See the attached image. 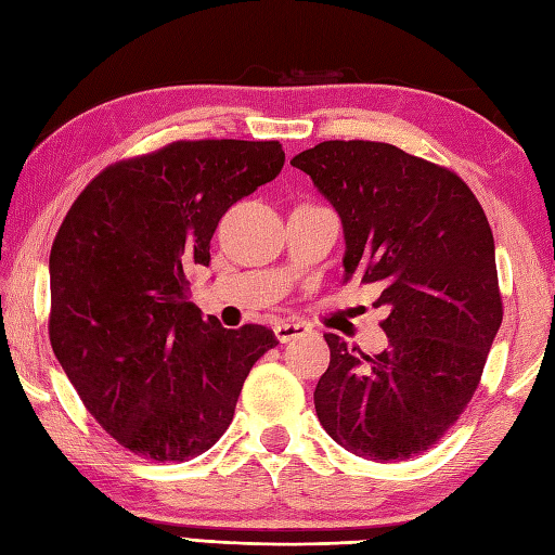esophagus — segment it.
I'll return each mask as SVG.
<instances>
[{"label": "esophagus", "instance_id": "34e87169", "mask_svg": "<svg viewBox=\"0 0 555 555\" xmlns=\"http://www.w3.org/2000/svg\"><path fill=\"white\" fill-rule=\"evenodd\" d=\"M312 334V326L305 324V322H279L274 326V336L279 344H291V340H296L300 336H308Z\"/></svg>", "mask_w": 555, "mask_h": 555}]
</instances>
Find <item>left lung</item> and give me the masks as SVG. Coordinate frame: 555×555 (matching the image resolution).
<instances>
[{"label": "left lung", "instance_id": "left-lung-1", "mask_svg": "<svg viewBox=\"0 0 555 555\" xmlns=\"http://www.w3.org/2000/svg\"><path fill=\"white\" fill-rule=\"evenodd\" d=\"M291 164L344 223V284H376L388 310L379 356L324 336L317 417L360 457L420 455L463 415L503 320L485 209L453 171L388 143L326 140Z\"/></svg>", "mask_w": 555, "mask_h": 555}]
</instances>
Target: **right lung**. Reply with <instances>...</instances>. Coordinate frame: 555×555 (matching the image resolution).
<instances>
[{"label":"right lung","instance_id":"right-lung-1","mask_svg":"<svg viewBox=\"0 0 555 555\" xmlns=\"http://www.w3.org/2000/svg\"><path fill=\"white\" fill-rule=\"evenodd\" d=\"M284 162L274 140H181L104 169L68 209L50 255V340L82 405L135 455L209 451L279 344L267 326L205 322L191 271L209 264L223 211Z\"/></svg>","mask_w":555,"mask_h":555}]
</instances>
